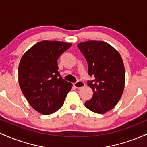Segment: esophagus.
Masks as SVG:
<instances>
[{
  "instance_id": "1",
  "label": "esophagus",
  "mask_w": 147,
  "mask_h": 147,
  "mask_svg": "<svg viewBox=\"0 0 147 147\" xmlns=\"http://www.w3.org/2000/svg\"><path fill=\"white\" fill-rule=\"evenodd\" d=\"M73 86L75 88H81L84 87L85 86V84H84V82H82V81H78V82L74 83Z\"/></svg>"
}]
</instances>
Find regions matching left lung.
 Instances as JSON below:
<instances>
[{
    "mask_svg": "<svg viewBox=\"0 0 147 147\" xmlns=\"http://www.w3.org/2000/svg\"><path fill=\"white\" fill-rule=\"evenodd\" d=\"M77 46L87 61L88 75L94 77L87 82L93 95L85 106L94 113H105L115 107L122 95L125 70L122 57L104 41H88Z\"/></svg>",
    "mask_w": 147,
    "mask_h": 147,
    "instance_id": "obj_1",
    "label": "left lung"
}]
</instances>
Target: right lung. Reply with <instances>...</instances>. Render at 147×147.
<instances>
[{"mask_svg": "<svg viewBox=\"0 0 147 147\" xmlns=\"http://www.w3.org/2000/svg\"><path fill=\"white\" fill-rule=\"evenodd\" d=\"M70 43L43 41L30 48L18 66V83L22 92L34 110L43 115L63 106L72 84L61 77L57 60Z\"/></svg>", "mask_w": 147, "mask_h": 147, "instance_id": "add662e5", "label": "right lung"}]
</instances>
